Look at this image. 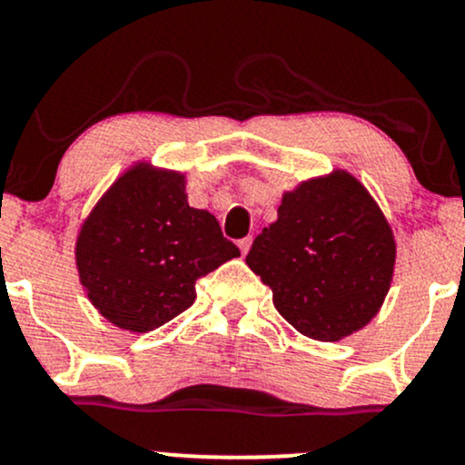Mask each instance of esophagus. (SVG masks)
Segmentation results:
<instances>
[{
  "mask_svg": "<svg viewBox=\"0 0 465 465\" xmlns=\"http://www.w3.org/2000/svg\"><path fill=\"white\" fill-rule=\"evenodd\" d=\"M238 247H240V251H242V255H247V251H249V247H251V238L238 240Z\"/></svg>",
  "mask_w": 465,
  "mask_h": 465,
  "instance_id": "1",
  "label": "esophagus"
}]
</instances>
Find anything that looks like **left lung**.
Masks as SVG:
<instances>
[{
    "mask_svg": "<svg viewBox=\"0 0 465 465\" xmlns=\"http://www.w3.org/2000/svg\"><path fill=\"white\" fill-rule=\"evenodd\" d=\"M247 264L297 332L341 341L381 311L393 280L396 240L365 185L332 170L282 194L277 221L253 240Z\"/></svg>",
    "mask_w": 465,
    "mask_h": 465,
    "instance_id": "obj_1",
    "label": "left lung"
}]
</instances>
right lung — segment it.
Instances as JSON below:
<instances>
[{
  "instance_id": "add662e5",
  "label": "right lung",
  "mask_w": 465,
  "mask_h": 465,
  "mask_svg": "<svg viewBox=\"0 0 465 465\" xmlns=\"http://www.w3.org/2000/svg\"><path fill=\"white\" fill-rule=\"evenodd\" d=\"M207 210L190 207L185 174L131 165L80 225V284L109 323L151 332L196 300V280L238 258Z\"/></svg>"
}]
</instances>
